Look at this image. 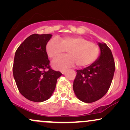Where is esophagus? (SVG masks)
<instances>
[{"instance_id":"34e87169","label":"esophagus","mask_w":130,"mask_h":130,"mask_svg":"<svg viewBox=\"0 0 130 130\" xmlns=\"http://www.w3.org/2000/svg\"><path fill=\"white\" fill-rule=\"evenodd\" d=\"M65 71H66V70H61L60 71V72L62 73V74H63V73H65Z\"/></svg>"}]
</instances>
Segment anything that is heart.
<instances>
[{
  "label": "heart",
  "mask_w": 130,
  "mask_h": 130,
  "mask_svg": "<svg viewBox=\"0 0 130 130\" xmlns=\"http://www.w3.org/2000/svg\"><path fill=\"white\" fill-rule=\"evenodd\" d=\"M68 51V56L62 57L53 63L56 70H63L76 64L79 68L90 65L98 59L100 47L96 43L80 36H64L52 38L47 43V56L54 60Z\"/></svg>",
  "instance_id": "obj_1"
}]
</instances>
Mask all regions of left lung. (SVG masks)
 <instances>
[{
  "label": "left lung",
  "mask_w": 130,
  "mask_h": 130,
  "mask_svg": "<svg viewBox=\"0 0 130 130\" xmlns=\"http://www.w3.org/2000/svg\"><path fill=\"white\" fill-rule=\"evenodd\" d=\"M100 56L92 65L77 70L73 90L77 98L87 103L98 100L107 93L115 71L112 54L106 43H98Z\"/></svg>",
  "instance_id": "1"
}]
</instances>
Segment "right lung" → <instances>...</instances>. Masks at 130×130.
I'll use <instances>...</instances> for the list:
<instances>
[{
  "mask_svg": "<svg viewBox=\"0 0 130 130\" xmlns=\"http://www.w3.org/2000/svg\"><path fill=\"white\" fill-rule=\"evenodd\" d=\"M53 35L34 34L22 42L14 55L13 73L18 89L30 101L43 102L53 95L62 75L52 70L46 46Z\"/></svg>",
  "mask_w": 130,
  "mask_h": 130,
  "instance_id": "obj_1",
  "label": "right lung"
}]
</instances>
